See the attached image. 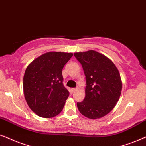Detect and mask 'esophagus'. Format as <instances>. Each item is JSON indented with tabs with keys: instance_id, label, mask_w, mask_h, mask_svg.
<instances>
[{
	"instance_id": "1",
	"label": "esophagus",
	"mask_w": 146,
	"mask_h": 146,
	"mask_svg": "<svg viewBox=\"0 0 146 146\" xmlns=\"http://www.w3.org/2000/svg\"><path fill=\"white\" fill-rule=\"evenodd\" d=\"M77 90V88H72L71 89V91H72V93H73V92H75V91Z\"/></svg>"
}]
</instances>
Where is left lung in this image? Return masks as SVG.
<instances>
[{
	"mask_svg": "<svg viewBox=\"0 0 146 146\" xmlns=\"http://www.w3.org/2000/svg\"><path fill=\"white\" fill-rule=\"evenodd\" d=\"M82 65L86 79L85 97L77 102L78 110L89 119H98L108 114L119 100L122 89L121 77L111 60L96 50L75 53Z\"/></svg>",
	"mask_w": 146,
	"mask_h": 146,
	"instance_id": "1",
	"label": "left lung"
}]
</instances>
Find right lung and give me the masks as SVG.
I'll return each instance as SVG.
<instances>
[{
  "label": "right lung",
  "mask_w": 146,
  "mask_h": 146,
  "mask_svg": "<svg viewBox=\"0 0 146 146\" xmlns=\"http://www.w3.org/2000/svg\"><path fill=\"white\" fill-rule=\"evenodd\" d=\"M73 54L48 52L33 61L23 77V91L31 110L44 118H51L63 110L69 96L64 87L62 70Z\"/></svg>",
  "instance_id": "right-lung-1"
}]
</instances>
